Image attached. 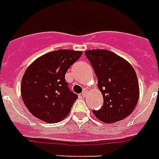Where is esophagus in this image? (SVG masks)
Returning <instances> with one entry per match:
<instances>
[{
  "label": "esophagus",
  "mask_w": 159,
  "mask_h": 159,
  "mask_svg": "<svg viewBox=\"0 0 159 159\" xmlns=\"http://www.w3.org/2000/svg\"><path fill=\"white\" fill-rule=\"evenodd\" d=\"M85 96H86V92H85V91H84V92H83V93L81 94V97H83V98H84Z\"/></svg>",
  "instance_id": "1"
}]
</instances>
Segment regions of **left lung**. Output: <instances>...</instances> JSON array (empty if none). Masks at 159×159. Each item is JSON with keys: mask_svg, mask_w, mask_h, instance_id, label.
<instances>
[{"mask_svg": "<svg viewBox=\"0 0 159 159\" xmlns=\"http://www.w3.org/2000/svg\"><path fill=\"white\" fill-rule=\"evenodd\" d=\"M98 78L104 104L92 111L105 123H113L127 118L139 99V84L131 64L114 52L105 49L85 51Z\"/></svg>", "mask_w": 159, "mask_h": 159, "instance_id": "obj_1", "label": "left lung"}]
</instances>
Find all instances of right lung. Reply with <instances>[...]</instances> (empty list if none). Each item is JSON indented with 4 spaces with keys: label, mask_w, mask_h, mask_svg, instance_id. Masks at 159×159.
<instances>
[{
    "label": "right lung",
    "mask_w": 159,
    "mask_h": 159,
    "mask_svg": "<svg viewBox=\"0 0 159 159\" xmlns=\"http://www.w3.org/2000/svg\"><path fill=\"white\" fill-rule=\"evenodd\" d=\"M81 51L61 49L38 58L25 70L21 94L25 107L36 118L57 123L70 112L78 96L65 79L67 70L82 55Z\"/></svg>",
    "instance_id": "obj_1"
}]
</instances>
